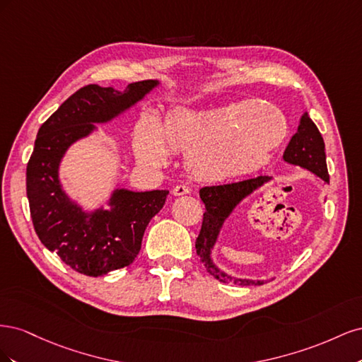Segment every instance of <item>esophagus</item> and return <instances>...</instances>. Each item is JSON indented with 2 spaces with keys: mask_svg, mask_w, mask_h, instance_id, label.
<instances>
[{
  "mask_svg": "<svg viewBox=\"0 0 362 362\" xmlns=\"http://www.w3.org/2000/svg\"><path fill=\"white\" fill-rule=\"evenodd\" d=\"M172 193L175 196L187 194V193H190V187H189V185H185V184H178V185H175V187L172 189Z\"/></svg>",
  "mask_w": 362,
  "mask_h": 362,
  "instance_id": "34e87169",
  "label": "esophagus"
}]
</instances>
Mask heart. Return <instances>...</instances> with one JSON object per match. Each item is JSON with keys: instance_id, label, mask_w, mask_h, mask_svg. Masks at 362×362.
<instances>
[{"instance_id": "obj_1", "label": "heart", "mask_w": 362, "mask_h": 362, "mask_svg": "<svg viewBox=\"0 0 362 362\" xmlns=\"http://www.w3.org/2000/svg\"><path fill=\"white\" fill-rule=\"evenodd\" d=\"M286 134V116L270 103L175 107L158 125L151 117L140 120L134 151L151 166L166 161V149L187 151L185 163L196 177L216 180L261 169Z\"/></svg>"}]
</instances>
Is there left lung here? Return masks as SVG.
I'll return each mask as SVG.
<instances>
[{"label": "left lung", "instance_id": "1", "mask_svg": "<svg viewBox=\"0 0 362 362\" xmlns=\"http://www.w3.org/2000/svg\"><path fill=\"white\" fill-rule=\"evenodd\" d=\"M284 160L294 166H300L313 172L325 182H329V173L326 166L325 141L319 128L305 113L300 119L296 134L291 137L288 146L284 151ZM270 181V177H257L229 184L206 185L199 190V196L205 204V213L202 218L201 233L196 238V254L206 269V272L221 282H234L237 286H262L264 281L238 279L218 269L211 259V249L221 233L225 221L233 213L234 208L242 202L246 196Z\"/></svg>", "mask_w": 362, "mask_h": 362}]
</instances>
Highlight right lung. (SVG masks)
<instances>
[{
    "label": "right lung",
    "mask_w": 362,
    "mask_h": 362,
    "mask_svg": "<svg viewBox=\"0 0 362 362\" xmlns=\"http://www.w3.org/2000/svg\"><path fill=\"white\" fill-rule=\"evenodd\" d=\"M158 84L145 80L124 92L89 84L64 101L39 128L27 164V198L35 231L64 264L87 276L129 266L141 247L145 229L166 202L168 190L129 192L117 189L112 210L84 213L62 190L59 164L66 149L89 136L93 124L108 122L140 101Z\"/></svg>",
    "instance_id": "add662e5"
}]
</instances>
